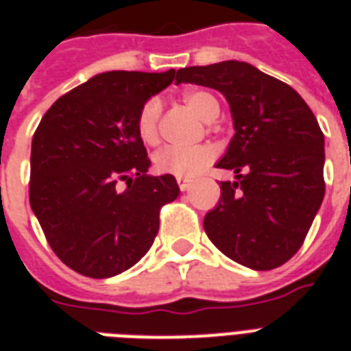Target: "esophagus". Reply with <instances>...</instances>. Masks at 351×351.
<instances>
[{
	"label": "esophagus",
	"mask_w": 351,
	"mask_h": 351,
	"mask_svg": "<svg viewBox=\"0 0 351 351\" xmlns=\"http://www.w3.org/2000/svg\"><path fill=\"white\" fill-rule=\"evenodd\" d=\"M176 182H178V187H180V191H187V189L191 187V180H187V178H182V176H176Z\"/></svg>",
	"instance_id": "obj_1"
}]
</instances>
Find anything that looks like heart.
<instances>
[{
  "label": "heart",
  "instance_id": "1",
  "mask_svg": "<svg viewBox=\"0 0 351 351\" xmlns=\"http://www.w3.org/2000/svg\"><path fill=\"white\" fill-rule=\"evenodd\" d=\"M186 106L204 121H213L220 114V106L213 95L206 90H187L184 95ZM160 117H162V100L158 96L149 98L138 111L136 131L143 143L153 145L160 138ZM215 158L213 147L197 145V147H164L154 154V169L165 175L191 178L202 173Z\"/></svg>",
  "mask_w": 351,
  "mask_h": 351
}]
</instances>
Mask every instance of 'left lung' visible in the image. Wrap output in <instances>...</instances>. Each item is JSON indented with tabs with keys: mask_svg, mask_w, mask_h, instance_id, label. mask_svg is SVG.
<instances>
[{
	"mask_svg": "<svg viewBox=\"0 0 351 351\" xmlns=\"http://www.w3.org/2000/svg\"><path fill=\"white\" fill-rule=\"evenodd\" d=\"M220 90L234 136L217 167L219 206L204 219L209 240L231 261L266 271L300 250L324 198V134L300 95L245 62L186 67L176 84Z\"/></svg>",
	"mask_w": 351,
	"mask_h": 351,
	"instance_id": "left-lung-1",
	"label": "left lung"
}]
</instances>
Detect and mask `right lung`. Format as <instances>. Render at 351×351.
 <instances>
[{
    "instance_id": "1",
    "label": "right lung",
    "mask_w": 351,
    "mask_h": 351,
    "mask_svg": "<svg viewBox=\"0 0 351 351\" xmlns=\"http://www.w3.org/2000/svg\"><path fill=\"white\" fill-rule=\"evenodd\" d=\"M175 76L96 74L58 98L36 129L30 208L58 258L80 275L107 278L134 266L153 245L162 206L180 193L173 175H147L136 131L140 107Z\"/></svg>"
}]
</instances>
